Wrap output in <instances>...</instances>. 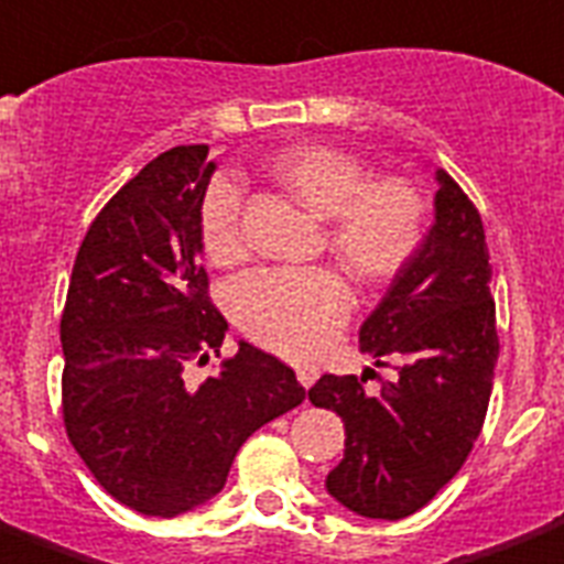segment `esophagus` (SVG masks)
I'll list each match as a JSON object with an SVG mask.
<instances>
[{
	"label": "esophagus",
	"instance_id": "34e87169",
	"mask_svg": "<svg viewBox=\"0 0 564 564\" xmlns=\"http://www.w3.org/2000/svg\"><path fill=\"white\" fill-rule=\"evenodd\" d=\"M296 379H299V386H305V389H308L314 379H317V370H314V367H296Z\"/></svg>",
	"mask_w": 564,
	"mask_h": 564
}]
</instances>
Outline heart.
<instances>
[{"mask_svg": "<svg viewBox=\"0 0 564 564\" xmlns=\"http://www.w3.org/2000/svg\"><path fill=\"white\" fill-rule=\"evenodd\" d=\"M268 172L324 221L321 250L364 286L394 281L426 243L423 191L401 175L370 178L367 163L343 148L296 144L278 153ZM240 213V182L216 175L200 203V243L218 265L247 256ZM231 312L252 343L286 358H312L346 324L351 290L333 268H262L234 283Z\"/></svg>", "mask_w": 564, "mask_h": 564, "instance_id": "obj_1", "label": "heart"}]
</instances>
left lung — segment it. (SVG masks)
Returning a JSON list of instances; mask_svg holds the SVG:
<instances>
[{
  "label": "left lung",
  "instance_id": "left-lung-1",
  "mask_svg": "<svg viewBox=\"0 0 564 564\" xmlns=\"http://www.w3.org/2000/svg\"><path fill=\"white\" fill-rule=\"evenodd\" d=\"M361 351L394 370L377 394L364 392L367 377L333 373L308 389L314 408L346 423V457L327 475V491L358 516L398 522L466 463L500 355L485 225L444 170L435 225L364 321Z\"/></svg>",
  "mask_w": 564,
  "mask_h": 564
}]
</instances>
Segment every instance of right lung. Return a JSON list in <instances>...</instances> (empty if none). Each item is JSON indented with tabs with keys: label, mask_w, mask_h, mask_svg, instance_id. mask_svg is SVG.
Listing matches in <instances>:
<instances>
[{
	"label": "right lung",
	"mask_w": 564,
	"mask_h": 564,
	"mask_svg": "<svg viewBox=\"0 0 564 564\" xmlns=\"http://www.w3.org/2000/svg\"><path fill=\"white\" fill-rule=\"evenodd\" d=\"M213 170L206 144H182L126 182L83 237L61 314L67 438L141 516L172 519L216 497L240 444L305 398L296 373L250 343L213 377L187 379L228 330L200 265Z\"/></svg>",
	"instance_id": "add662e5"
}]
</instances>
